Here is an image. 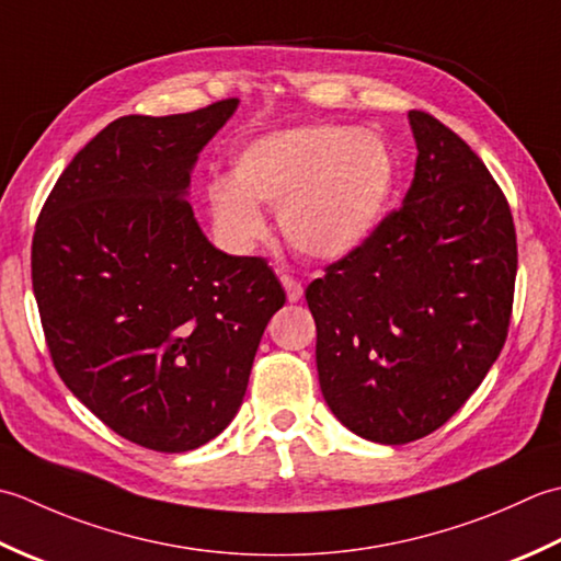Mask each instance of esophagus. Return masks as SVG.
<instances>
[{
    "label": "esophagus",
    "mask_w": 561,
    "mask_h": 561,
    "mask_svg": "<svg viewBox=\"0 0 561 561\" xmlns=\"http://www.w3.org/2000/svg\"><path fill=\"white\" fill-rule=\"evenodd\" d=\"M280 283H283L285 293H288V300H290V302L302 300L305 288H302V283H300V280L293 278V276H280Z\"/></svg>",
    "instance_id": "obj_1"
}]
</instances>
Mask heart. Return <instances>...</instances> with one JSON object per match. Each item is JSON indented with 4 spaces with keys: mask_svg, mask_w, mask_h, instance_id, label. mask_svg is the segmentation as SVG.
I'll list each match as a JSON object with an SVG mask.
<instances>
[{
    "mask_svg": "<svg viewBox=\"0 0 561 561\" xmlns=\"http://www.w3.org/2000/svg\"><path fill=\"white\" fill-rule=\"evenodd\" d=\"M394 179L392 147L380 133L317 123L251 140L234 159V181H213L208 201L217 232L234 249L264 239L259 205H268L293 249L341 259L382 222Z\"/></svg>",
    "mask_w": 561,
    "mask_h": 561,
    "instance_id": "heart-1",
    "label": "heart"
}]
</instances>
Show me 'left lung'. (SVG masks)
Returning a JSON list of instances; mask_svg holds the SVG:
<instances>
[{
  "instance_id": "obj_1",
  "label": "left lung",
  "mask_w": 561,
  "mask_h": 561,
  "mask_svg": "<svg viewBox=\"0 0 561 561\" xmlns=\"http://www.w3.org/2000/svg\"><path fill=\"white\" fill-rule=\"evenodd\" d=\"M409 123L419 157L402 208L305 290L329 409L385 445L428 436L482 385L518 271L511 205L482 159L426 111Z\"/></svg>"
}]
</instances>
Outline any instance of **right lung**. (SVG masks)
Wrapping results in <instances>:
<instances>
[{
  "label": "right lung",
  "instance_id": "add662e5",
  "mask_svg": "<svg viewBox=\"0 0 561 561\" xmlns=\"http://www.w3.org/2000/svg\"><path fill=\"white\" fill-rule=\"evenodd\" d=\"M237 99L123 116L84 145L43 203L31 278L57 375L125 440L186 453L222 433L268 319L285 305L259 256L215 249L186 188Z\"/></svg>",
  "mask_w": 561,
  "mask_h": 561
}]
</instances>
